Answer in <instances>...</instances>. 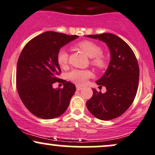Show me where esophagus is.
Masks as SVG:
<instances>
[{
  "label": "esophagus",
  "instance_id": "esophagus-1",
  "mask_svg": "<svg viewBox=\"0 0 155 155\" xmlns=\"http://www.w3.org/2000/svg\"><path fill=\"white\" fill-rule=\"evenodd\" d=\"M81 89H82V87L79 86V85H76V90H77V91H81Z\"/></svg>",
  "mask_w": 155,
  "mask_h": 155
}]
</instances>
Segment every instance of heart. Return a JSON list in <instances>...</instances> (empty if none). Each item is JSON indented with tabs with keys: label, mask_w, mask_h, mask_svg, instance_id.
Here are the masks:
<instances>
[{
	"label": "heart",
	"mask_w": 155,
	"mask_h": 155,
	"mask_svg": "<svg viewBox=\"0 0 155 155\" xmlns=\"http://www.w3.org/2000/svg\"><path fill=\"white\" fill-rule=\"evenodd\" d=\"M77 46L90 58H92L91 63L98 68H104L106 66V58L101 54L102 49L100 45L95 42L84 40L77 44ZM57 60L61 68H64L68 62V54L65 49L62 48L57 53ZM92 76L90 71L73 70L68 74V79L76 84L82 85L85 84L87 79Z\"/></svg>",
	"instance_id": "b5f03b06"
}]
</instances>
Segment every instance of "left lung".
<instances>
[{"label": "left lung", "mask_w": 155, "mask_h": 155, "mask_svg": "<svg viewBox=\"0 0 155 155\" xmlns=\"http://www.w3.org/2000/svg\"><path fill=\"white\" fill-rule=\"evenodd\" d=\"M106 43L110 61L104 74L96 81L104 93L93 89V95L87 101V110L98 119L109 120L121 115L133 102L139 81V66L135 54L127 42L110 33L87 35Z\"/></svg>", "instance_id": "obj_1"}]
</instances>
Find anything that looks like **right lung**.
Masks as SVG:
<instances>
[{"label":"right lung","mask_w":155,"mask_h":155,"mask_svg":"<svg viewBox=\"0 0 155 155\" xmlns=\"http://www.w3.org/2000/svg\"><path fill=\"white\" fill-rule=\"evenodd\" d=\"M78 37L46 31L31 40L23 48L17 64V89L23 104L35 116L55 118L68 107L76 91L75 84L64 80L62 89H54L53 84L60 82L57 78L61 73L57 53Z\"/></svg>","instance_id":"1"}]
</instances>
